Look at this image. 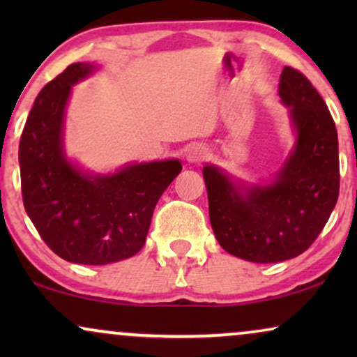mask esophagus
I'll return each mask as SVG.
<instances>
[{
  "mask_svg": "<svg viewBox=\"0 0 357 357\" xmlns=\"http://www.w3.org/2000/svg\"><path fill=\"white\" fill-rule=\"evenodd\" d=\"M208 158V151L204 146L202 144H193L190 146L188 151H187V160L192 164H197V162H202Z\"/></svg>",
  "mask_w": 357,
  "mask_h": 357,
  "instance_id": "obj_1",
  "label": "esophagus"
}]
</instances>
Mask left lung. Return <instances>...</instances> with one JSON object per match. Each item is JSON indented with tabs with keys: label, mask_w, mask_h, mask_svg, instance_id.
Masks as SVG:
<instances>
[{
	"label": "left lung",
	"mask_w": 357,
	"mask_h": 357,
	"mask_svg": "<svg viewBox=\"0 0 357 357\" xmlns=\"http://www.w3.org/2000/svg\"><path fill=\"white\" fill-rule=\"evenodd\" d=\"M280 97L289 107L296 144L275 182L238 187L214 165L203 169L219 245L253 263L284 261L305 252L340 193L338 133L325 100L291 66L281 73Z\"/></svg>",
	"instance_id": "8db88e82"
}]
</instances>
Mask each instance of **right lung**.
<instances>
[{
	"mask_svg": "<svg viewBox=\"0 0 357 357\" xmlns=\"http://www.w3.org/2000/svg\"><path fill=\"white\" fill-rule=\"evenodd\" d=\"M96 70L73 63L37 96L19 143L26 213L63 260L107 265L143 248L160 195L182 170L177 159L86 174L66 159L63 120L71 87Z\"/></svg>",
	"mask_w": 357,
	"mask_h": 357,
	"instance_id": "right-lung-1",
	"label": "right lung"
}]
</instances>
